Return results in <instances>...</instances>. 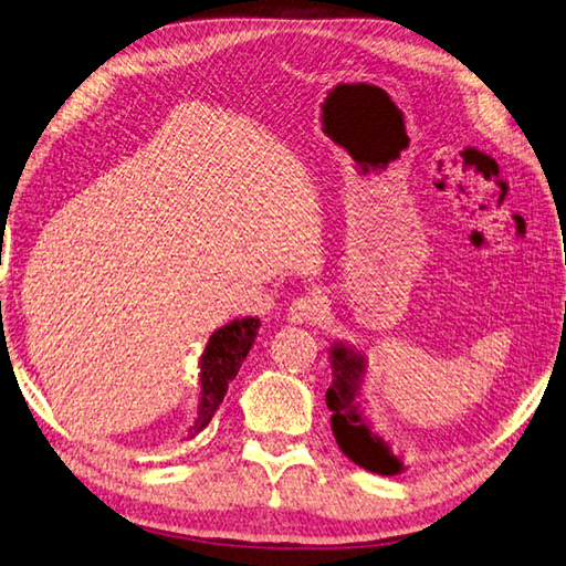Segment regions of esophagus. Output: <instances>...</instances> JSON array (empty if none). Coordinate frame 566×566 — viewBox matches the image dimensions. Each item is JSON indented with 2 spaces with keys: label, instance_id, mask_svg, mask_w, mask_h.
Segmentation results:
<instances>
[{
  "label": "esophagus",
  "instance_id": "esophagus-1",
  "mask_svg": "<svg viewBox=\"0 0 566 566\" xmlns=\"http://www.w3.org/2000/svg\"><path fill=\"white\" fill-rule=\"evenodd\" d=\"M322 297L317 293H307V295H300L295 297L291 307H287V319L291 322H297V324H310L319 319L322 315Z\"/></svg>",
  "mask_w": 566,
  "mask_h": 566
}]
</instances>
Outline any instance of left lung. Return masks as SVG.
Masks as SVG:
<instances>
[{"instance_id": "8db88e82", "label": "left lung", "mask_w": 566, "mask_h": 566, "mask_svg": "<svg viewBox=\"0 0 566 566\" xmlns=\"http://www.w3.org/2000/svg\"><path fill=\"white\" fill-rule=\"evenodd\" d=\"M329 363L332 385L326 389V407L332 411V431L338 448L363 470L385 476L401 474L407 470L405 460L375 431L366 413L363 382L368 375V358L354 344L334 342Z\"/></svg>"}]
</instances>
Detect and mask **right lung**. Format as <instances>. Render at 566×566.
I'll return each mask as SVG.
<instances>
[{"label":"right lung","instance_id":"obj_1","mask_svg":"<svg viewBox=\"0 0 566 566\" xmlns=\"http://www.w3.org/2000/svg\"><path fill=\"white\" fill-rule=\"evenodd\" d=\"M259 317H242V319H232L220 329L212 332L208 338V344L200 354V397H198V417L191 426V433L188 438H193L200 433L210 423V419L216 417V411L220 409L224 395H228L230 382L237 378L242 363L247 360L251 346L256 342L259 334Z\"/></svg>","mask_w":566,"mask_h":566}]
</instances>
